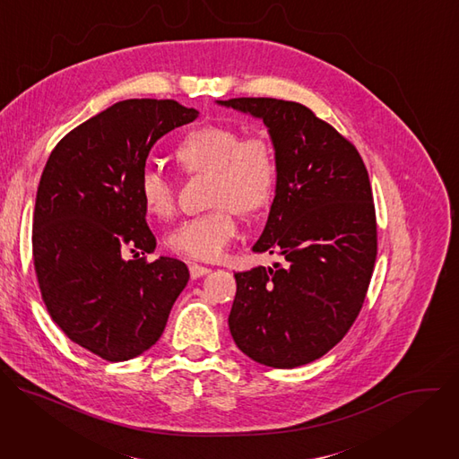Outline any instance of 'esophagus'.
<instances>
[{
    "label": "esophagus",
    "instance_id": "esophagus-1",
    "mask_svg": "<svg viewBox=\"0 0 459 459\" xmlns=\"http://www.w3.org/2000/svg\"><path fill=\"white\" fill-rule=\"evenodd\" d=\"M188 271H190V278L192 280H198V278H204L211 273L209 267H204V265H198V264H190L188 265Z\"/></svg>",
    "mask_w": 459,
    "mask_h": 459
}]
</instances>
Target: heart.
<instances>
[{
	"label": "heart",
	"instance_id": "1",
	"mask_svg": "<svg viewBox=\"0 0 459 459\" xmlns=\"http://www.w3.org/2000/svg\"><path fill=\"white\" fill-rule=\"evenodd\" d=\"M186 174H211L212 211L185 220L167 236L172 252L200 261L220 259L239 234L238 212L265 209L276 190L278 163L265 136L241 138L227 125L195 128L176 149ZM140 195L149 214L165 220L176 211V183L163 170L147 167L140 176Z\"/></svg>",
	"mask_w": 459,
	"mask_h": 459
}]
</instances>
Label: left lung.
<instances>
[{
	"instance_id": "1",
	"label": "left lung",
	"mask_w": 459,
	"mask_h": 459,
	"mask_svg": "<svg viewBox=\"0 0 459 459\" xmlns=\"http://www.w3.org/2000/svg\"><path fill=\"white\" fill-rule=\"evenodd\" d=\"M218 103L264 119L269 128L276 195L252 250L283 257L274 269L234 274L230 334L261 365H307L343 340L365 301L377 254L368 172L356 147L301 103Z\"/></svg>"
}]
</instances>
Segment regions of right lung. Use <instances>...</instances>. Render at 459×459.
Instances as JSON below:
<instances>
[{"label": "right lung", "instance_id": "obj_1", "mask_svg": "<svg viewBox=\"0 0 459 459\" xmlns=\"http://www.w3.org/2000/svg\"><path fill=\"white\" fill-rule=\"evenodd\" d=\"M198 114L174 100L117 101L71 130L43 169L32 220L41 298L67 338L107 361L149 351L188 281L179 259L121 254L154 252L140 176L154 143Z\"/></svg>", "mask_w": 459, "mask_h": 459}]
</instances>
